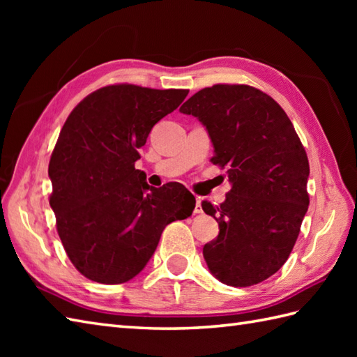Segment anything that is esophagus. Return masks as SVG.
<instances>
[{"label": "esophagus", "mask_w": 357, "mask_h": 357, "mask_svg": "<svg viewBox=\"0 0 357 357\" xmlns=\"http://www.w3.org/2000/svg\"><path fill=\"white\" fill-rule=\"evenodd\" d=\"M195 213H202V207H201V198H196V206H195Z\"/></svg>", "instance_id": "esophagus-1"}]
</instances>
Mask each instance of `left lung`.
<instances>
[{"instance_id": "obj_1", "label": "left lung", "mask_w": 357, "mask_h": 357, "mask_svg": "<svg viewBox=\"0 0 357 357\" xmlns=\"http://www.w3.org/2000/svg\"><path fill=\"white\" fill-rule=\"evenodd\" d=\"M206 126L211 162L227 169L231 190L202 210L219 224L204 245L208 270L222 284L250 287L282 267L308 210V158L284 109L245 84H216L181 105Z\"/></svg>"}]
</instances>
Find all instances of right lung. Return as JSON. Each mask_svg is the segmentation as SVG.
Here are the masks:
<instances>
[{
  "label": "right lung",
  "instance_id": "add662e5",
  "mask_svg": "<svg viewBox=\"0 0 357 357\" xmlns=\"http://www.w3.org/2000/svg\"><path fill=\"white\" fill-rule=\"evenodd\" d=\"M188 90L113 84L86 96L64 123L49 162L50 207L67 256L82 276L124 284L146 267L165 225L185 219L195 196L159 188L135 169L151 128Z\"/></svg>",
  "mask_w": 357,
  "mask_h": 357
}]
</instances>
